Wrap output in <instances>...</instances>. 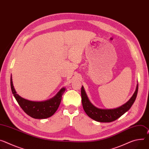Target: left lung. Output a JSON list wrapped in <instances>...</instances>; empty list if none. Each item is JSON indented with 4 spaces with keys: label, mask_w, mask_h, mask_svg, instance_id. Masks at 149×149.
<instances>
[{
    "label": "left lung",
    "mask_w": 149,
    "mask_h": 149,
    "mask_svg": "<svg viewBox=\"0 0 149 149\" xmlns=\"http://www.w3.org/2000/svg\"><path fill=\"white\" fill-rule=\"evenodd\" d=\"M139 85L137 84L136 89L132 97L125 104L115 108V109H100L94 106L89 100L87 94L85 91L84 87L82 86L81 99L83 109L86 114L91 119L100 123H111V122L116 120L127 112L134 103L137 97L138 93Z\"/></svg>",
    "instance_id": "1"
}]
</instances>
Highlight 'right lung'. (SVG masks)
<instances>
[{
    "label": "right lung",
    "mask_w": 149,
    "mask_h": 149,
    "mask_svg": "<svg viewBox=\"0 0 149 149\" xmlns=\"http://www.w3.org/2000/svg\"><path fill=\"white\" fill-rule=\"evenodd\" d=\"M10 87L13 96L22 110L30 116L35 119H46L52 116L56 112L61 102L63 94L66 90L62 88L52 98L41 102L26 100L19 96L13 87L12 75L10 77Z\"/></svg>",
    "instance_id": "add662e5"
}]
</instances>
